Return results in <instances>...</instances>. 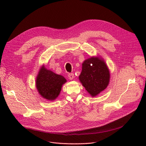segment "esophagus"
Listing matches in <instances>:
<instances>
[{"label":"esophagus","instance_id":"1","mask_svg":"<svg viewBox=\"0 0 146 146\" xmlns=\"http://www.w3.org/2000/svg\"><path fill=\"white\" fill-rule=\"evenodd\" d=\"M68 77L70 80H73L74 78V74L73 73H69L68 74Z\"/></svg>","mask_w":146,"mask_h":146}]
</instances>
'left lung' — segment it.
Returning <instances> with one entry per match:
<instances>
[{
	"label": "left lung",
	"mask_w": 146,
	"mask_h": 146,
	"mask_svg": "<svg viewBox=\"0 0 146 146\" xmlns=\"http://www.w3.org/2000/svg\"><path fill=\"white\" fill-rule=\"evenodd\" d=\"M109 79V69L102 59L92 57L83 62L79 80L92 96L99 94L108 87Z\"/></svg>",
	"instance_id": "8db88e82"
}]
</instances>
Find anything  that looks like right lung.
Listing matches in <instances>:
<instances>
[{"label": "right lung", "mask_w": 146, "mask_h": 146, "mask_svg": "<svg viewBox=\"0 0 146 146\" xmlns=\"http://www.w3.org/2000/svg\"><path fill=\"white\" fill-rule=\"evenodd\" d=\"M66 80L44 67L41 68L36 78V87L39 94L49 100L55 99L59 95L62 85Z\"/></svg>", "instance_id": "add662e5"}]
</instances>
